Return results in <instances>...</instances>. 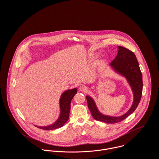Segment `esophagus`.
I'll return each mask as SVG.
<instances>
[{
    "label": "esophagus",
    "instance_id": "34e87169",
    "mask_svg": "<svg viewBox=\"0 0 159 159\" xmlns=\"http://www.w3.org/2000/svg\"><path fill=\"white\" fill-rule=\"evenodd\" d=\"M79 90L80 91H82V92H86V91H87L88 89H87V88L85 86L81 85L79 87Z\"/></svg>",
    "mask_w": 159,
    "mask_h": 159
}]
</instances>
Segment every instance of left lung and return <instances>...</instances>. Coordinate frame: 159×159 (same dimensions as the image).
<instances>
[{"label":"left lung","mask_w":159,"mask_h":159,"mask_svg":"<svg viewBox=\"0 0 159 159\" xmlns=\"http://www.w3.org/2000/svg\"><path fill=\"white\" fill-rule=\"evenodd\" d=\"M117 56L110 65L116 71L125 76L134 92V99L130 109L120 117H111L100 113L93 101L89 96H86L88 108L92 117L97 120L108 124H115L126 119L136 110L141 98L143 91L142 73L136 56L132 51L122 46H118Z\"/></svg>","instance_id":"obj_1"}]
</instances>
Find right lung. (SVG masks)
Returning a JSON list of instances; mask_svg holds the SVG:
<instances>
[{"mask_svg": "<svg viewBox=\"0 0 159 159\" xmlns=\"http://www.w3.org/2000/svg\"><path fill=\"white\" fill-rule=\"evenodd\" d=\"M77 93V89L75 88L73 89L67 90L64 92L61 97L60 99V108H61V114L59 119L54 123L50 125L45 127H38L35 125L37 128L40 129L50 130H54L57 128L62 127L68 120L69 118V113L70 111V103L72 98L74 95Z\"/></svg>", "mask_w": 159, "mask_h": 159, "instance_id": "right-lung-1", "label": "right lung"}]
</instances>
